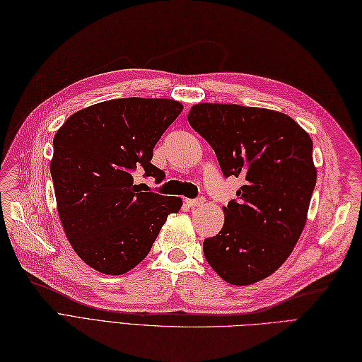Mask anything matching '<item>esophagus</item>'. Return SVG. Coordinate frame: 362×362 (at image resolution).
<instances>
[{"instance_id": "esophagus-1", "label": "esophagus", "mask_w": 362, "mask_h": 362, "mask_svg": "<svg viewBox=\"0 0 362 362\" xmlns=\"http://www.w3.org/2000/svg\"><path fill=\"white\" fill-rule=\"evenodd\" d=\"M185 202H187L189 207H201V205L205 202V199L202 197H199L197 199H185Z\"/></svg>"}]
</instances>
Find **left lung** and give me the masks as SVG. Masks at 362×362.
I'll return each instance as SVG.
<instances>
[{
  "instance_id": "left-lung-1",
  "label": "left lung",
  "mask_w": 362,
  "mask_h": 362,
  "mask_svg": "<svg viewBox=\"0 0 362 362\" xmlns=\"http://www.w3.org/2000/svg\"><path fill=\"white\" fill-rule=\"evenodd\" d=\"M189 123L223 177L243 180L223 207L222 230L204 240V256L231 285H251L283 265L305 228L317 181L312 140L286 114L250 106L199 103Z\"/></svg>"
}]
</instances>
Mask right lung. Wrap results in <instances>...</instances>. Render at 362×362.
Listing matches in <instances>:
<instances>
[{
  "mask_svg": "<svg viewBox=\"0 0 362 362\" xmlns=\"http://www.w3.org/2000/svg\"><path fill=\"white\" fill-rule=\"evenodd\" d=\"M168 99H115L73 114L53 140L50 172L62 227L85 263L103 274L131 271L148 256L181 198L146 192L134 173L160 184L153 148L181 114Z\"/></svg>",
  "mask_w": 362,
  "mask_h": 362,
  "instance_id": "right-lung-1",
  "label": "right lung"
}]
</instances>
